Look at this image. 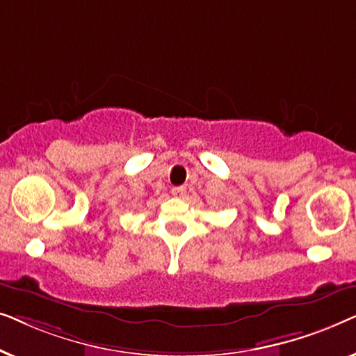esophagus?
Segmentation results:
<instances>
[{
  "label": "esophagus",
  "mask_w": 356,
  "mask_h": 356,
  "mask_svg": "<svg viewBox=\"0 0 356 356\" xmlns=\"http://www.w3.org/2000/svg\"><path fill=\"white\" fill-rule=\"evenodd\" d=\"M172 194L175 197H184V196H186V188H184V186H175V188H172Z\"/></svg>",
  "instance_id": "obj_1"
}]
</instances>
